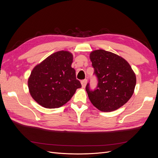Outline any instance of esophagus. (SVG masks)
<instances>
[{"label":"esophagus","instance_id":"obj_1","mask_svg":"<svg viewBox=\"0 0 158 158\" xmlns=\"http://www.w3.org/2000/svg\"><path fill=\"white\" fill-rule=\"evenodd\" d=\"M87 84V80H83L81 81V84H82V88H85V85H86Z\"/></svg>","mask_w":158,"mask_h":158}]
</instances>
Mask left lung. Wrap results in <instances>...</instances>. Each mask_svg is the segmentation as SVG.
<instances>
[{
	"label": "left lung",
	"mask_w": 158,
	"mask_h": 158,
	"mask_svg": "<svg viewBox=\"0 0 158 158\" xmlns=\"http://www.w3.org/2000/svg\"><path fill=\"white\" fill-rule=\"evenodd\" d=\"M89 59L98 79L95 90L85 89L91 103L99 111L111 112L124 106L135 92L136 78L123 57L103 49L90 52Z\"/></svg>",
	"instance_id": "obj_1"
}]
</instances>
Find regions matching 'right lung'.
Here are the masks:
<instances>
[{
    "label": "right lung",
    "mask_w": 158,
    "mask_h": 158,
    "mask_svg": "<svg viewBox=\"0 0 158 158\" xmlns=\"http://www.w3.org/2000/svg\"><path fill=\"white\" fill-rule=\"evenodd\" d=\"M73 55L67 51L51 54L33 69L27 81L32 98L47 109L59 108L67 103L82 87L72 68Z\"/></svg>",
    "instance_id": "right-lung-1"
}]
</instances>
